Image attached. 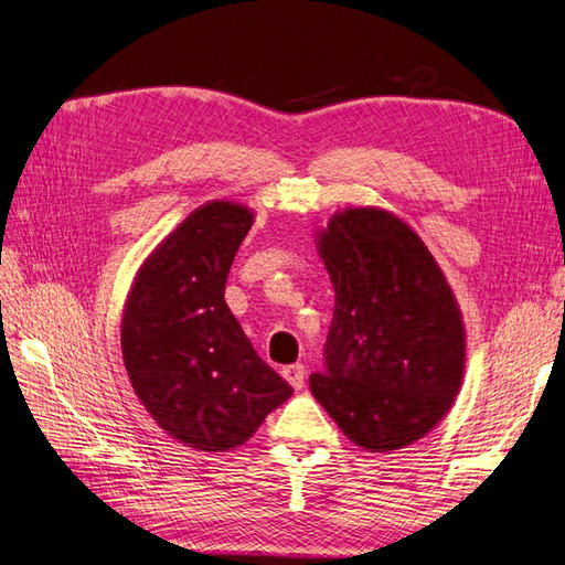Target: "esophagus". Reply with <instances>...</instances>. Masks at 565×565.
<instances>
[{
  "mask_svg": "<svg viewBox=\"0 0 565 565\" xmlns=\"http://www.w3.org/2000/svg\"><path fill=\"white\" fill-rule=\"evenodd\" d=\"M282 377L289 382V386L292 388H301L303 386V380H306V370L301 363H295V365H287L282 370Z\"/></svg>",
  "mask_w": 565,
  "mask_h": 565,
  "instance_id": "34e87169",
  "label": "esophagus"
}]
</instances>
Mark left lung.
Returning a JSON list of instances; mask_svg holds the SVG:
<instances>
[{
  "label": "left lung",
  "instance_id": "8db88e82",
  "mask_svg": "<svg viewBox=\"0 0 565 565\" xmlns=\"http://www.w3.org/2000/svg\"><path fill=\"white\" fill-rule=\"evenodd\" d=\"M318 252L334 313L311 393L355 446L405 448L443 419L465 377L452 289L422 237L384 210L334 214Z\"/></svg>",
  "mask_w": 565,
  "mask_h": 565
}]
</instances>
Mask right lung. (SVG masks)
Wrapping results in <instances>:
<instances>
[{
	"label": "right lung",
	"mask_w": 565,
	"mask_h": 565,
	"mask_svg": "<svg viewBox=\"0 0 565 565\" xmlns=\"http://www.w3.org/2000/svg\"><path fill=\"white\" fill-rule=\"evenodd\" d=\"M252 221L247 207L228 200L195 210L148 256L122 318L136 396L160 429L202 452L243 446L292 396L224 299Z\"/></svg>",
	"instance_id": "1"
}]
</instances>
